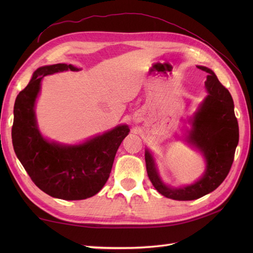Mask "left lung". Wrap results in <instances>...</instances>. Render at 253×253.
<instances>
[{"mask_svg":"<svg viewBox=\"0 0 253 253\" xmlns=\"http://www.w3.org/2000/svg\"><path fill=\"white\" fill-rule=\"evenodd\" d=\"M198 68L209 74L206 82L209 95L193 117L189 141L200 148L206 157V174L196 184L173 189L161 181L151 154L146 151L149 179L161 195L173 200H196L215 190L229 173L239 140L238 122L229 91L211 69L203 66Z\"/></svg>","mask_w":253,"mask_h":253,"instance_id":"8db88e82","label":"left lung"}]
</instances>
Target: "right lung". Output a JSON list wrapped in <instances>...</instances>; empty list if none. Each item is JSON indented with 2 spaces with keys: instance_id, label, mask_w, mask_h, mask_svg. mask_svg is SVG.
Wrapping results in <instances>:
<instances>
[{
  "instance_id": "add662e5",
  "label": "right lung",
  "mask_w": 253,
  "mask_h": 253,
  "mask_svg": "<svg viewBox=\"0 0 253 253\" xmlns=\"http://www.w3.org/2000/svg\"><path fill=\"white\" fill-rule=\"evenodd\" d=\"M68 69L78 71L71 64H55L34 73L15 101L12 139L16 155L38 188L63 200H83L96 195L105 185L117 149L129 128L118 126L73 147L45 140L38 130L34 110L41 79Z\"/></svg>"
}]
</instances>
